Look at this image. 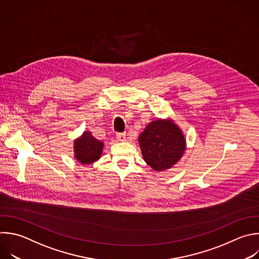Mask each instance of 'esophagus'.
Wrapping results in <instances>:
<instances>
[{"label": "esophagus", "instance_id": "34e87169", "mask_svg": "<svg viewBox=\"0 0 259 259\" xmlns=\"http://www.w3.org/2000/svg\"><path fill=\"white\" fill-rule=\"evenodd\" d=\"M116 139H117L118 141H120V142H123V141H125V139H126V135H125L124 133H118V134L116 135Z\"/></svg>", "mask_w": 259, "mask_h": 259}]
</instances>
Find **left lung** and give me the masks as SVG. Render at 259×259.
<instances>
[{"label":"left lung","mask_w":259,"mask_h":259,"mask_svg":"<svg viewBox=\"0 0 259 259\" xmlns=\"http://www.w3.org/2000/svg\"><path fill=\"white\" fill-rule=\"evenodd\" d=\"M139 142L144 160L155 171L171 168L185 150L181 131L168 120L150 122L140 135Z\"/></svg>","instance_id":"left-lung-1"}]
</instances>
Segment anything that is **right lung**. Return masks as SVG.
<instances>
[{
	"label": "right lung",
	"instance_id": "1",
	"mask_svg": "<svg viewBox=\"0 0 259 259\" xmlns=\"http://www.w3.org/2000/svg\"><path fill=\"white\" fill-rule=\"evenodd\" d=\"M75 157L82 164H91L98 160L102 153L103 143L96 140L90 132H86L75 142Z\"/></svg>",
	"mask_w": 259,
	"mask_h": 259
}]
</instances>
